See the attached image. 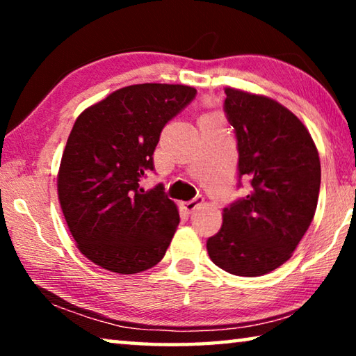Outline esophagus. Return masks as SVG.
I'll return each instance as SVG.
<instances>
[{
    "label": "esophagus",
    "instance_id": "34e87169",
    "mask_svg": "<svg viewBox=\"0 0 356 356\" xmlns=\"http://www.w3.org/2000/svg\"><path fill=\"white\" fill-rule=\"evenodd\" d=\"M202 201H204V197L202 196H196V197H193L191 201H186V202H184L182 206H184V209L186 210V212H195V210L201 206L202 204Z\"/></svg>",
    "mask_w": 356,
    "mask_h": 356
}]
</instances>
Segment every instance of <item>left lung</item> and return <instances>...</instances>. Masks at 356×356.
<instances>
[{"label":"left lung","instance_id":"obj_1","mask_svg":"<svg viewBox=\"0 0 356 356\" xmlns=\"http://www.w3.org/2000/svg\"><path fill=\"white\" fill-rule=\"evenodd\" d=\"M225 92L238 177L250 179L251 188L222 210V226L207 240V251L225 272L254 278L289 261L308 231L321 190V160L308 129L286 106L234 88Z\"/></svg>","mask_w":356,"mask_h":356}]
</instances>
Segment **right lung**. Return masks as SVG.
Listing matches in <instances>:
<instances>
[{"label":"right lung","mask_w":356,"mask_h":356,"mask_svg":"<svg viewBox=\"0 0 356 356\" xmlns=\"http://www.w3.org/2000/svg\"><path fill=\"white\" fill-rule=\"evenodd\" d=\"M196 97L184 84L118 89L76 118L58 172V197L78 250L114 273L134 275L163 259L179 225L163 185L144 191L160 134Z\"/></svg>","instance_id":"add662e5"}]
</instances>
